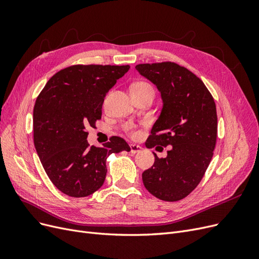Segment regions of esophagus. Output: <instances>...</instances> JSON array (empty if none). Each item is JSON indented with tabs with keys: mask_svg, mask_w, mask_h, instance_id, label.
Wrapping results in <instances>:
<instances>
[{
	"mask_svg": "<svg viewBox=\"0 0 259 259\" xmlns=\"http://www.w3.org/2000/svg\"><path fill=\"white\" fill-rule=\"evenodd\" d=\"M130 147H131V152L132 153H139L140 151H142V147H140V146H138V145H135V144H131L130 145Z\"/></svg>",
	"mask_w": 259,
	"mask_h": 259,
	"instance_id": "obj_1",
	"label": "esophagus"
}]
</instances>
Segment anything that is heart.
<instances>
[{
	"instance_id": "heart-1",
	"label": "heart",
	"mask_w": 259,
	"mask_h": 259,
	"mask_svg": "<svg viewBox=\"0 0 259 259\" xmlns=\"http://www.w3.org/2000/svg\"><path fill=\"white\" fill-rule=\"evenodd\" d=\"M132 91H151V92H153V89H152V86L147 82H137V83L133 85ZM124 128L133 137H136V136L139 135V132H138L135 124L128 123V124L125 125Z\"/></svg>"
}]
</instances>
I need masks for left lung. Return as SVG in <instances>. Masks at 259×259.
<instances>
[{
	"label": "left lung",
	"instance_id": "1",
	"mask_svg": "<svg viewBox=\"0 0 259 259\" xmlns=\"http://www.w3.org/2000/svg\"><path fill=\"white\" fill-rule=\"evenodd\" d=\"M135 68L158 88L163 100L146 147L169 148L166 158L153 153L154 164L143 173V182L155 198L179 201L200 184L213 158L217 138L215 101L197 75L175 62L140 64Z\"/></svg>",
	"mask_w": 259,
	"mask_h": 259
}]
</instances>
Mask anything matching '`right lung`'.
<instances>
[{"label":"right lung","mask_w":259,"mask_h":259,"mask_svg":"<svg viewBox=\"0 0 259 259\" xmlns=\"http://www.w3.org/2000/svg\"><path fill=\"white\" fill-rule=\"evenodd\" d=\"M130 66L74 65L54 74L33 109V142L54 186L72 198L91 195L104 185L111 153L130 151L121 137L90 147L86 127L101 119L107 93Z\"/></svg>","instance_id":"add662e5"}]
</instances>
